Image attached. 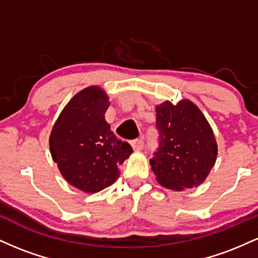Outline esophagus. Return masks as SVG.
<instances>
[{
    "label": "esophagus",
    "mask_w": 258,
    "mask_h": 258,
    "mask_svg": "<svg viewBox=\"0 0 258 258\" xmlns=\"http://www.w3.org/2000/svg\"><path fill=\"white\" fill-rule=\"evenodd\" d=\"M131 146L135 150H142L144 147V142L142 138H138V139H133L131 142Z\"/></svg>",
    "instance_id": "obj_1"
}]
</instances>
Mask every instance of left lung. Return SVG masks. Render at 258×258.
<instances>
[{
    "instance_id": "obj_1",
    "label": "left lung",
    "mask_w": 258,
    "mask_h": 258,
    "mask_svg": "<svg viewBox=\"0 0 258 258\" xmlns=\"http://www.w3.org/2000/svg\"><path fill=\"white\" fill-rule=\"evenodd\" d=\"M158 152L150 159L162 186L183 190L200 185L214 167L217 143L201 110L188 99L156 105Z\"/></svg>"
}]
</instances>
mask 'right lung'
Segmentation results:
<instances>
[{
  "mask_svg": "<svg viewBox=\"0 0 258 258\" xmlns=\"http://www.w3.org/2000/svg\"><path fill=\"white\" fill-rule=\"evenodd\" d=\"M109 98L99 86L80 91L65 105L49 136V150L61 176L70 184L97 193L120 176L119 166L133 149L105 121Z\"/></svg>",
  "mask_w": 258,
  "mask_h": 258,
  "instance_id": "1",
  "label": "right lung"
}]
</instances>
